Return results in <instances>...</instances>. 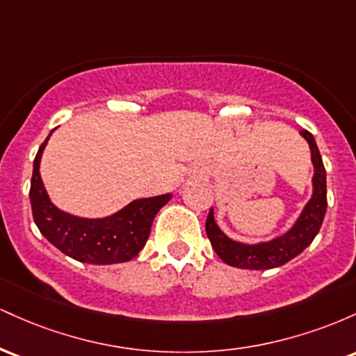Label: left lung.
I'll return each mask as SVG.
<instances>
[{
	"label": "left lung",
	"instance_id": "8db88e82",
	"mask_svg": "<svg viewBox=\"0 0 356 356\" xmlns=\"http://www.w3.org/2000/svg\"><path fill=\"white\" fill-rule=\"evenodd\" d=\"M301 136L308 140L309 149H312V161L314 165L313 195L305 206L295 226L284 236L269 241V243L254 244V246L236 243L220 232L218 224L214 222L212 209L209 211V216L206 219L207 238H209L216 254L229 266L243 269H271L283 266L300 252H303L320 231L323 219H325L326 206H328V201H326V170L314 137L308 130H301Z\"/></svg>",
	"mask_w": 356,
	"mask_h": 356
}]
</instances>
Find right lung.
Segmentation results:
<instances>
[{
	"label": "right lung",
	"instance_id": "right-lung-1",
	"mask_svg": "<svg viewBox=\"0 0 356 356\" xmlns=\"http://www.w3.org/2000/svg\"><path fill=\"white\" fill-rule=\"evenodd\" d=\"M51 136V132H50ZM33 162L30 201L35 224L63 254L90 264H113L134 259L149 239L154 218L172 195L137 199L117 214L104 219H83L53 206L40 175V159L48 138Z\"/></svg>",
	"mask_w": 356,
	"mask_h": 356
}]
</instances>
